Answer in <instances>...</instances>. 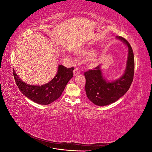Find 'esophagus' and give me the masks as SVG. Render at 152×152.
I'll list each match as a JSON object with an SVG mask.
<instances>
[{
	"mask_svg": "<svg viewBox=\"0 0 152 152\" xmlns=\"http://www.w3.org/2000/svg\"><path fill=\"white\" fill-rule=\"evenodd\" d=\"M79 73H80V71L79 70V68H75L74 69V70H73V74H74V75L75 76L78 74H79Z\"/></svg>",
	"mask_w": 152,
	"mask_h": 152,
	"instance_id": "obj_1",
	"label": "esophagus"
}]
</instances>
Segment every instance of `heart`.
Segmentation results:
<instances>
[{
    "mask_svg": "<svg viewBox=\"0 0 152 152\" xmlns=\"http://www.w3.org/2000/svg\"><path fill=\"white\" fill-rule=\"evenodd\" d=\"M83 53H84V54H89L90 53L87 52V51H83Z\"/></svg>",
    "mask_w": 152,
    "mask_h": 152,
    "instance_id": "b5f03b06",
    "label": "heart"
}]
</instances>
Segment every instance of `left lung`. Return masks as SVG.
<instances>
[{"label": "left lung", "instance_id": "left-lung-1", "mask_svg": "<svg viewBox=\"0 0 152 152\" xmlns=\"http://www.w3.org/2000/svg\"><path fill=\"white\" fill-rule=\"evenodd\" d=\"M128 50L126 70L117 79L108 80L103 74L102 65L84 73L86 93L94 104L103 107L115 103L125 94L132 84L134 72V53L129 43L122 37H116Z\"/></svg>", "mask_w": 152, "mask_h": 152}]
</instances>
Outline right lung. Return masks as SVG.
Listing matches in <instances>:
<instances>
[{
    "label": "right lung",
    "mask_w": 152,
    "mask_h": 152,
    "mask_svg": "<svg viewBox=\"0 0 152 152\" xmlns=\"http://www.w3.org/2000/svg\"><path fill=\"white\" fill-rule=\"evenodd\" d=\"M73 67L67 68L59 65L53 79L48 83L41 86L25 83L18 76L15 69H13V75L18 88L25 97L37 104L47 105L60 97L68 82L73 76Z\"/></svg>",
    "instance_id": "add662e5"
}]
</instances>
